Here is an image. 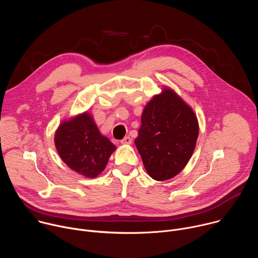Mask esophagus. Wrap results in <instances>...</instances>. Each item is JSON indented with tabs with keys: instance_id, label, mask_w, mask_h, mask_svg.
<instances>
[{
	"instance_id": "34e87169",
	"label": "esophagus",
	"mask_w": 258,
	"mask_h": 258,
	"mask_svg": "<svg viewBox=\"0 0 258 258\" xmlns=\"http://www.w3.org/2000/svg\"><path fill=\"white\" fill-rule=\"evenodd\" d=\"M132 142H133V140L131 139V137H125L124 139H122L121 140V144H123V145H131L132 144Z\"/></svg>"
}]
</instances>
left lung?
I'll use <instances>...</instances> for the list:
<instances>
[{
	"label": "left lung",
	"instance_id": "1",
	"mask_svg": "<svg viewBox=\"0 0 258 258\" xmlns=\"http://www.w3.org/2000/svg\"><path fill=\"white\" fill-rule=\"evenodd\" d=\"M135 140L146 171L155 180L174 177L188 164L199 134L190 105L169 87H163L144 107Z\"/></svg>",
	"mask_w": 258,
	"mask_h": 258
}]
</instances>
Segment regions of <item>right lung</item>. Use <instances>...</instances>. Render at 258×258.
<instances>
[{
  "label": "right lung",
  "instance_id": "obj_1",
  "mask_svg": "<svg viewBox=\"0 0 258 258\" xmlns=\"http://www.w3.org/2000/svg\"><path fill=\"white\" fill-rule=\"evenodd\" d=\"M56 150L63 162L85 177H97L106 167L116 147L103 136L93 115L85 111L64 119L54 136Z\"/></svg>",
  "mask_w": 258,
  "mask_h": 258
}]
</instances>
